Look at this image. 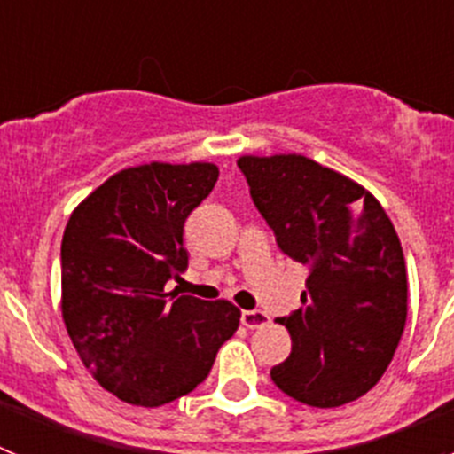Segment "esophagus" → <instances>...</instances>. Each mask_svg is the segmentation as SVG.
<instances>
[{
    "label": "esophagus",
    "mask_w": 454,
    "mask_h": 454,
    "mask_svg": "<svg viewBox=\"0 0 454 454\" xmlns=\"http://www.w3.org/2000/svg\"><path fill=\"white\" fill-rule=\"evenodd\" d=\"M240 323L250 327V330H256V327H263V325L270 323V316L266 311H262V309H252V311H243L240 314Z\"/></svg>",
    "instance_id": "obj_1"
}]
</instances>
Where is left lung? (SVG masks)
I'll return each instance as SVG.
<instances>
[{
  "label": "left lung",
  "instance_id": "left-lung-1",
  "mask_svg": "<svg viewBox=\"0 0 454 454\" xmlns=\"http://www.w3.org/2000/svg\"><path fill=\"white\" fill-rule=\"evenodd\" d=\"M254 207L279 250L307 266L302 307L277 318L291 355L272 382L309 407H340L371 391L407 323V268L382 204L302 154L240 156Z\"/></svg>",
  "mask_w": 454,
  "mask_h": 454
}]
</instances>
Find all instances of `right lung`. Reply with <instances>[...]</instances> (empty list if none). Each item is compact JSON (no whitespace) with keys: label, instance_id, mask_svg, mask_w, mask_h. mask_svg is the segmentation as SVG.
Segmentation results:
<instances>
[{"label":"right lung","instance_id":"obj_1","mask_svg":"<svg viewBox=\"0 0 454 454\" xmlns=\"http://www.w3.org/2000/svg\"><path fill=\"white\" fill-rule=\"evenodd\" d=\"M214 163L115 172L72 211L61 243V311L92 377L122 403L161 407L204 382L240 311L166 293L188 266L184 223L214 191Z\"/></svg>","mask_w":454,"mask_h":454}]
</instances>
